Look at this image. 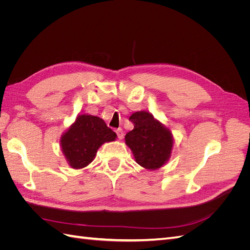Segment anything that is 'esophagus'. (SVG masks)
I'll list each match as a JSON object with an SVG mask.
<instances>
[{"label": "esophagus", "instance_id": "1", "mask_svg": "<svg viewBox=\"0 0 250 250\" xmlns=\"http://www.w3.org/2000/svg\"><path fill=\"white\" fill-rule=\"evenodd\" d=\"M116 133L118 135V139L119 140H122L123 137H124V132L122 130V128H118V129H116Z\"/></svg>", "mask_w": 250, "mask_h": 250}]
</instances>
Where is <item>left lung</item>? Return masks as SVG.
Masks as SVG:
<instances>
[{
    "mask_svg": "<svg viewBox=\"0 0 250 250\" xmlns=\"http://www.w3.org/2000/svg\"><path fill=\"white\" fill-rule=\"evenodd\" d=\"M129 120L134 127L126 133L125 143L135 162L147 170L160 169L171 156L172 132L149 111L133 112Z\"/></svg>",
    "mask_w": 250,
    "mask_h": 250,
    "instance_id": "obj_1",
    "label": "left lung"
}]
</instances>
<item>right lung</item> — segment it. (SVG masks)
Listing matches in <instances>:
<instances>
[{
	"label": "right lung",
	"mask_w": 250,
	"mask_h": 250,
	"mask_svg": "<svg viewBox=\"0 0 250 250\" xmlns=\"http://www.w3.org/2000/svg\"><path fill=\"white\" fill-rule=\"evenodd\" d=\"M117 139L104 120L90 115H78L75 122L60 138L62 153L70 167L82 169L94 161L104 143Z\"/></svg>",
	"instance_id": "right-lung-1"
}]
</instances>
